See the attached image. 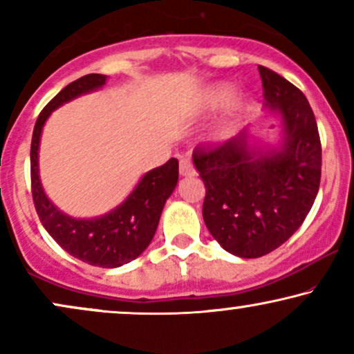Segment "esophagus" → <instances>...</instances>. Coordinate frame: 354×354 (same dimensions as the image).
<instances>
[{"label":"esophagus","mask_w":354,"mask_h":354,"mask_svg":"<svg viewBox=\"0 0 354 354\" xmlns=\"http://www.w3.org/2000/svg\"><path fill=\"white\" fill-rule=\"evenodd\" d=\"M178 172H180L182 177H192V176H195V174H196L193 162L187 158L180 159V164H178Z\"/></svg>","instance_id":"obj_1"}]
</instances>
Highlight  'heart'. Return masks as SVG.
Listing matches in <instances>:
<instances>
[{
  "label": "heart",
  "mask_w": 354,
  "mask_h": 354,
  "mask_svg": "<svg viewBox=\"0 0 354 354\" xmlns=\"http://www.w3.org/2000/svg\"><path fill=\"white\" fill-rule=\"evenodd\" d=\"M232 95V88L229 85H216L214 88H211L207 91L206 95V106L207 108H219L224 103H227V100L230 98ZM245 108V100L243 98H239L235 100L234 103L230 106V111H229V118H227L224 122H222L219 127L214 130V133H212V137L216 140H224L229 137L232 133V130H234V124H235V118L239 115V113L241 109Z\"/></svg>",
  "instance_id": "b5f03b06"
}]
</instances>
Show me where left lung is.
Returning a JSON list of instances; mask_svg holds the SVG:
<instances>
[{
  "mask_svg": "<svg viewBox=\"0 0 354 354\" xmlns=\"http://www.w3.org/2000/svg\"><path fill=\"white\" fill-rule=\"evenodd\" d=\"M258 69L266 106L282 120L280 147H254L245 129L193 151L206 187L205 224L239 258H261L285 243L306 219L321 183V138L306 96L274 71Z\"/></svg>",
  "mask_w": 354,
  "mask_h": 354,
  "instance_id": "obj_1",
  "label": "left lung"
}]
</instances>
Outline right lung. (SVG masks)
<instances>
[{
	"instance_id": "1",
	"label": "right lung",
	"mask_w": 354,
	"mask_h": 354,
	"mask_svg": "<svg viewBox=\"0 0 354 354\" xmlns=\"http://www.w3.org/2000/svg\"><path fill=\"white\" fill-rule=\"evenodd\" d=\"M108 77L88 74L62 88L38 115L32 135L30 177L37 214L56 243L74 258L98 268H119L147 250L158 229L167 198L178 180V161L171 158L161 167L145 174L135 190L108 214L93 219H75L50 201L38 176V148L43 125L56 108L77 96L98 90Z\"/></svg>"
}]
</instances>
